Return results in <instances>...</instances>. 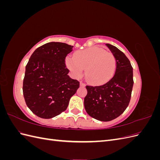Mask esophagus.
<instances>
[{
	"label": "esophagus",
	"instance_id": "1",
	"mask_svg": "<svg viewBox=\"0 0 160 160\" xmlns=\"http://www.w3.org/2000/svg\"><path fill=\"white\" fill-rule=\"evenodd\" d=\"M80 86L81 87H85V83H84L83 82H80Z\"/></svg>",
	"mask_w": 160,
	"mask_h": 160
}]
</instances>
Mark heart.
Wrapping results in <instances>:
<instances>
[{
	"instance_id": "obj_1",
	"label": "heart",
	"mask_w": 160,
	"mask_h": 160,
	"mask_svg": "<svg viewBox=\"0 0 160 160\" xmlns=\"http://www.w3.org/2000/svg\"><path fill=\"white\" fill-rule=\"evenodd\" d=\"M65 63L76 78L83 75L85 69L87 79L96 85L109 81L115 73L117 67L113 53L97 47L77 51L74 58L67 57Z\"/></svg>"
}]
</instances>
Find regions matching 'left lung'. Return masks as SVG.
<instances>
[{"instance_id":"left-lung-1","label":"left lung","mask_w":160,"mask_h":160,"mask_svg":"<svg viewBox=\"0 0 160 160\" xmlns=\"http://www.w3.org/2000/svg\"><path fill=\"white\" fill-rule=\"evenodd\" d=\"M116 59L115 74L102 85H87L85 109L91 117L101 122L117 118L126 109L133 89V67L128 58L117 47L106 44Z\"/></svg>"}]
</instances>
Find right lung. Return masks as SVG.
<instances>
[{
	"instance_id": "1",
	"label": "right lung",
	"mask_w": 160,
	"mask_h": 160,
	"mask_svg": "<svg viewBox=\"0 0 160 160\" xmlns=\"http://www.w3.org/2000/svg\"><path fill=\"white\" fill-rule=\"evenodd\" d=\"M73 46L51 42L34 51L26 65L22 91L27 107L38 117L50 119L65 111L79 82L67 75L65 58Z\"/></svg>"
}]
</instances>
